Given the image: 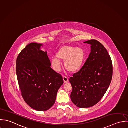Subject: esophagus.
Returning <instances> with one entry per match:
<instances>
[{
  "label": "esophagus",
  "instance_id": "34e87169",
  "mask_svg": "<svg viewBox=\"0 0 128 128\" xmlns=\"http://www.w3.org/2000/svg\"><path fill=\"white\" fill-rule=\"evenodd\" d=\"M63 78V80H64V83H67V82H68L69 79H68V78H67L66 77H64Z\"/></svg>",
  "mask_w": 128,
  "mask_h": 128
}]
</instances>
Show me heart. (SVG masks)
Masks as SVG:
<instances>
[{
    "instance_id": "b5f03b06",
    "label": "heart",
    "mask_w": 128,
    "mask_h": 128,
    "mask_svg": "<svg viewBox=\"0 0 128 128\" xmlns=\"http://www.w3.org/2000/svg\"><path fill=\"white\" fill-rule=\"evenodd\" d=\"M56 57L52 59L51 63L53 68L58 71L60 68V61H64V66L67 71L75 73L83 66L86 56L84 51L81 48L65 45L61 46L56 54Z\"/></svg>"
}]
</instances>
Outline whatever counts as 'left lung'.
I'll return each instance as SVG.
<instances>
[{"label":"left lung","mask_w":128,"mask_h":128,"mask_svg":"<svg viewBox=\"0 0 128 128\" xmlns=\"http://www.w3.org/2000/svg\"><path fill=\"white\" fill-rule=\"evenodd\" d=\"M91 45V52L82 68L69 79L73 90L70 98L79 108L90 107L102 100L111 83L113 65L110 55L96 40L84 42Z\"/></svg>","instance_id":"8db88e82"}]
</instances>
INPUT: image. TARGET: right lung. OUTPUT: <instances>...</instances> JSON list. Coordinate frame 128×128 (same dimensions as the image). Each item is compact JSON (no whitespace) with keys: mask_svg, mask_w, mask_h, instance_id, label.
<instances>
[{"mask_svg":"<svg viewBox=\"0 0 128 128\" xmlns=\"http://www.w3.org/2000/svg\"><path fill=\"white\" fill-rule=\"evenodd\" d=\"M42 45L31 43L18 55L16 74L25 102L37 111H46L55 102L57 92L63 84L62 76L51 67L47 52Z\"/></svg>","mask_w":128,"mask_h":128,"instance_id":"1","label":"right lung"}]
</instances>
